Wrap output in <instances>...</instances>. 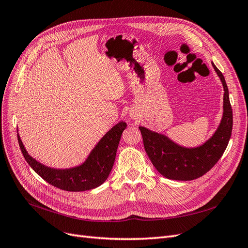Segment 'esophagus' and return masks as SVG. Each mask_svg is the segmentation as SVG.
<instances>
[{"mask_svg":"<svg viewBox=\"0 0 248 248\" xmlns=\"http://www.w3.org/2000/svg\"><path fill=\"white\" fill-rule=\"evenodd\" d=\"M132 117H133V116H132Z\"/></svg>","mask_w":248,"mask_h":248,"instance_id":"esophagus-1","label":"esophagus"}]
</instances>
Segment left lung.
Instances as JSON below:
<instances>
[{
	"instance_id": "obj_1",
	"label": "left lung",
	"mask_w": 248,
	"mask_h": 248,
	"mask_svg": "<svg viewBox=\"0 0 248 248\" xmlns=\"http://www.w3.org/2000/svg\"><path fill=\"white\" fill-rule=\"evenodd\" d=\"M212 66L223 87V112L214 133L202 145L185 147L166 134L140 126L146 153L160 175L170 180L190 181L205 175L220 159L227 149L232 128V111L229 90L222 73Z\"/></svg>"
}]
</instances>
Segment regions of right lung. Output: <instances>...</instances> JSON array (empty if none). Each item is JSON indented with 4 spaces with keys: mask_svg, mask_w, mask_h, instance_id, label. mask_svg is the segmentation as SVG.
<instances>
[{
    "mask_svg": "<svg viewBox=\"0 0 248 248\" xmlns=\"http://www.w3.org/2000/svg\"><path fill=\"white\" fill-rule=\"evenodd\" d=\"M126 127L127 124L123 121L112 126L95 145L84 162L69 169L44 166L28 153L18 133L17 139L21 153L30 167L47 183L66 191H86L107 181L116 159L119 141Z\"/></svg>",
    "mask_w": 248,
    "mask_h": 248,
    "instance_id": "right-lung-1",
    "label": "right lung"
}]
</instances>
